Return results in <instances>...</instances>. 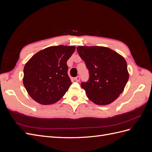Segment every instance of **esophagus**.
Wrapping results in <instances>:
<instances>
[{
    "label": "esophagus",
    "instance_id": "1",
    "mask_svg": "<svg viewBox=\"0 0 152 152\" xmlns=\"http://www.w3.org/2000/svg\"><path fill=\"white\" fill-rule=\"evenodd\" d=\"M75 80L77 82H79L80 81V77L79 76H77L76 77H75Z\"/></svg>",
    "mask_w": 152,
    "mask_h": 152
}]
</instances>
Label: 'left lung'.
Wrapping results in <instances>:
<instances>
[{"label":"left lung","instance_id":"obj_1","mask_svg":"<svg viewBox=\"0 0 152 152\" xmlns=\"http://www.w3.org/2000/svg\"><path fill=\"white\" fill-rule=\"evenodd\" d=\"M77 50L89 72L88 80L80 84L87 98L99 105L114 102L129 79L125 59L108 48L79 46Z\"/></svg>","mask_w":152,"mask_h":152}]
</instances>
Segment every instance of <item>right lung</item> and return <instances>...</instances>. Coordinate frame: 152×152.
Returning a JSON list of instances; mask_svg holds the SVG:
<instances>
[{"label": "right lung", "mask_w": 152, "mask_h": 152, "mask_svg": "<svg viewBox=\"0 0 152 152\" xmlns=\"http://www.w3.org/2000/svg\"><path fill=\"white\" fill-rule=\"evenodd\" d=\"M75 46L57 45L36 53L23 69V84L31 98L41 104H51L65 95L72 84L66 62Z\"/></svg>", "instance_id": "obj_1"}]
</instances>
